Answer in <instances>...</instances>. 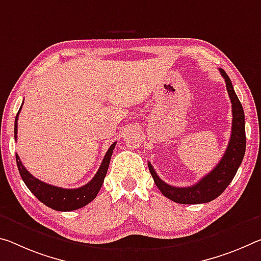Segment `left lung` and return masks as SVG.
<instances>
[{
  "mask_svg": "<svg viewBox=\"0 0 261 261\" xmlns=\"http://www.w3.org/2000/svg\"><path fill=\"white\" fill-rule=\"evenodd\" d=\"M220 72L225 80L227 94L232 105V129H231L229 145L216 167L202 177L196 185L190 186V187H174V186L164 182L155 173L152 165L148 163V169L156 187L164 196L176 203H206L220 196L232 181L245 154V115H244L242 103L234 93L230 77L222 68H220Z\"/></svg>",
  "mask_w": 261,
  "mask_h": 261,
  "instance_id": "1",
  "label": "left lung"
}]
</instances>
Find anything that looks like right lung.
<instances>
[{
    "mask_svg": "<svg viewBox=\"0 0 261 261\" xmlns=\"http://www.w3.org/2000/svg\"><path fill=\"white\" fill-rule=\"evenodd\" d=\"M22 109V106L18 110L17 115L15 118V139L17 138V119L19 111ZM116 146V143L109 147V150L107 151L105 158L102 160V164L100 168L95 176L88 184L82 186L80 188L75 189H66L56 187V186L45 184L39 179L30 174L27 171V168L23 166L22 161H20L19 156L16 154V163H17V167L19 171V174L22 176L24 184L27 185V187L30 189V192L38 198L40 202H43L45 205H47L48 208L53 210H58V212H72V210L80 209L82 206H85L92 202L96 195L100 192V189L105 181V177L108 172L109 163L111 159V154Z\"/></svg>",
    "mask_w": 261,
    "mask_h": 261,
    "instance_id": "1",
    "label": "right lung"
}]
</instances>
